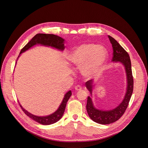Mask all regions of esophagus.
<instances>
[{"mask_svg":"<svg viewBox=\"0 0 148 148\" xmlns=\"http://www.w3.org/2000/svg\"><path fill=\"white\" fill-rule=\"evenodd\" d=\"M75 91H80V90H82V87H81V86H79V85H77V86H75Z\"/></svg>","mask_w":148,"mask_h":148,"instance_id":"34e87169","label":"esophagus"}]
</instances>
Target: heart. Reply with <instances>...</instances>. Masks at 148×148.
Instances as JSON below:
<instances>
[{
  "label": "heart",
  "mask_w": 148,
  "mask_h": 148,
  "mask_svg": "<svg viewBox=\"0 0 148 148\" xmlns=\"http://www.w3.org/2000/svg\"><path fill=\"white\" fill-rule=\"evenodd\" d=\"M107 52L104 47L92 43H84L75 47L68 56V60L74 66L82 67V73L87 78L100 74L107 62Z\"/></svg>",
  "instance_id": "heart-1"
}]
</instances>
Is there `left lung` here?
<instances>
[{
	"instance_id": "1",
	"label": "left lung",
	"mask_w": 148,
	"mask_h": 148,
	"mask_svg": "<svg viewBox=\"0 0 148 148\" xmlns=\"http://www.w3.org/2000/svg\"><path fill=\"white\" fill-rule=\"evenodd\" d=\"M108 38L112 46L114 51L112 60L114 62H119L120 64H122L124 66L125 72H126L127 85V91L122 102L113 109L103 110L96 108L93 105L91 97L92 88L95 86V83H93L92 80H89L85 83L86 88L90 92L91 95V97L88 96L87 99L86 110L88 114L94 122L102 125L114 123L122 117L127 108L133 91V78L130 58L128 53L114 38L110 36L109 35L108 36Z\"/></svg>"
}]
</instances>
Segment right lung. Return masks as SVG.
Segmentation results:
<instances>
[{"label": "right lung", "mask_w": 148, "mask_h": 148, "mask_svg": "<svg viewBox=\"0 0 148 148\" xmlns=\"http://www.w3.org/2000/svg\"><path fill=\"white\" fill-rule=\"evenodd\" d=\"M65 39L62 38L60 36H58L55 34H36L31 39V41L26 44V45L21 49L19 56L18 57V59L20 56L21 53L28 50L29 49L32 47L33 46L36 45V44H41L42 46H47V47H51L53 48H55L56 49H58L59 51H64L65 49L64 46ZM71 96V91H69L67 92L59 108L57 110L52 113V114H50L47 116H37L34 115L32 114L29 113L26 110H25L24 108H23L20 104V106L21 108L23 110V111L25 112V114L28 116L29 117L32 119L33 120L36 121V122H38L40 124L44 125H48L57 122H58L64 115V113L65 112V109L66 105V102L69 101V98Z\"/></svg>", "instance_id": "1"}]
</instances>
